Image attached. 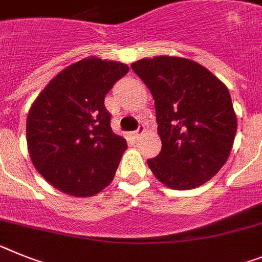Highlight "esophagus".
<instances>
[{"label":"esophagus","instance_id":"34e87169","mask_svg":"<svg viewBox=\"0 0 262 262\" xmlns=\"http://www.w3.org/2000/svg\"><path fill=\"white\" fill-rule=\"evenodd\" d=\"M144 131H146V128H144V126L142 124V126H139V128L136 129V131H134L133 135L134 136H140L142 134H144Z\"/></svg>","mask_w":262,"mask_h":262}]
</instances>
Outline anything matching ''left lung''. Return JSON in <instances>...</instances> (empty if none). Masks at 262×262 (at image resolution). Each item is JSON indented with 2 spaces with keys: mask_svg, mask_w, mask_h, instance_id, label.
<instances>
[{
  "mask_svg": "<svg viewBox=\"0 0 262 262\" xmlns=\"http://www.w3.org/2000/svg\"><path fill=\"white\" fill-rule=\"evenodd\" d=\"M155 100L162 151L147 164L172 189L211 180L231 154L237 119L227 86L204 66L159 55L131 64Z\"/></svg>",
  "mask_w": 262,
  "mask_h": 262,
  "instance_id": "8db88e82",
  "label": "left lung"
}]
</instances>
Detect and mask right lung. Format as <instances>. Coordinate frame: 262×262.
Listing matches in <instances>:
<instances>
[{
	"label": "right lung",
	"mask_w": 262,
	"mask_h": 262,
	"mask_svg": "<svg viewBox=\"0 0 262 262\" xmlns=\"http://www.w3.org/2000/svg\"><path fill=\"white\" fill-rule=\"evenodd\" d=\"M127 73L122 62L84 58L53 78L31 104L29 154L54 188L89 198L113 182L127 143L111 129L104 97Z\"/></svg>",
	"instance_id": "add662e5"
}]
</instances>
